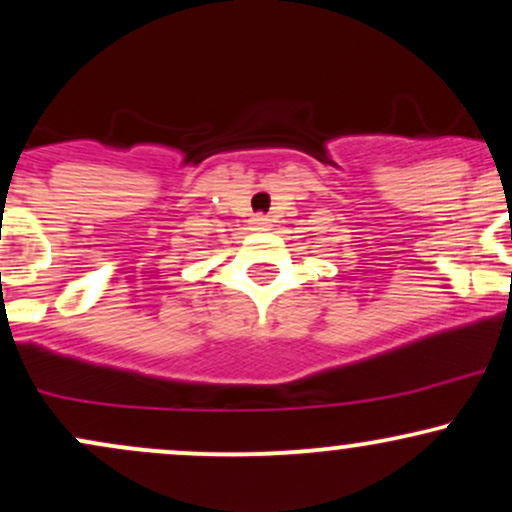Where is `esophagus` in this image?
I'll return each instance as SVG.
<instances>
[{
    "mask_svg": "<svg viewBox=\"0 0 512 512\" xmlns=\"http://www.w3.org/2000/svg\"><path fill=\"white\" fill-rule=\"evenodd\" d=\"M255 226L260 228V231H267V228H269V219H264V216H257Z\"/></svg>",
    "mask_w": 512,
    "mask_h": 512,
    "instance_id": "esophagus-1",
    "label": "esophagus"
}]
</instances>
